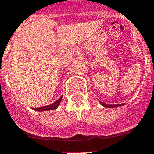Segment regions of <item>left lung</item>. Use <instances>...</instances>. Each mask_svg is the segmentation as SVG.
Instances as JSON below:
<instances>
[{"label": "left lung", "mask_w": 154, "mask_h": 154, "mask_svg": "<svg viewBox=\"0 0 154 154\" xmlns=\"http://www.w3.org/2000/svg\"><path fill=\"white\" fill-rule=\"evenodd\" d=\"M100 103H101V105L105 107H119V106L123 105V103H122V104H107V103H103V102H100Z\"/></svg>", "instance_id": "8db88e82"}]
</instances>
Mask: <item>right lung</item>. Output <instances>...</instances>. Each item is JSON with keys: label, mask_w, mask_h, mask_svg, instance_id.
Here are the masks:
<instances>
[{"label": "right lung", "mask_w": 154, "mask_h": 154, "mask_svg": "<svg viewBox=\"0 0 154 154\" xmlns=\"http://www.w3.org/2000/svg\"><path fill=\"white\" fill-rule=\"evenodd\" d=\"M62 96L57 100H56L54 103H52V104H50L48 106H45V107H38V108H32V109L35 110V111H37V112H43V111H49V110H54L58 107V105L61 103V101H62Z\"/></svg>", "instance_id": "right-lung-1"}]
</instances>
